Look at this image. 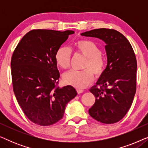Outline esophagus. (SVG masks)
<instances>
[{
    "mask_svg": "<svg viewBox=\"0 0 148 148\" xmlns=\"http://www.w3.org/2000/svg\"><path fill=\"white\" fill-rule=\"evenodd\" d=\"M83 92H84V90H82V89L77 88V94H81Z\"/></svg>",
    "mask_w": 148,
    "mask_h": 148,
    "instance_id": "1",
    "label": "esophagus"
}]
</instances>
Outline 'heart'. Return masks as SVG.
I'll use <instances>...</instances> for the list:
<instances>
[{
  "label": "heart",
  "mask_w": 148,
  "mask_h": 148,
  "mask_svg": "<svg viewBox=\"0 0 148 148\" xmlns=\"http://www.w3.org/2000/svg\"><path fill=\"white\" fill-rule=\"evenodd\" d=\"M75 51L86 58L82 71H70L64 74L63 79L66 84L84 88L94 79V73L96 77L104 73L106 65V60L101 54V50L94 42L90 40H80L74 44ZM71 51L65 46L58 48L55 53V60L58 66L63 69L70 66Z\"/></svg>",
  "instance_id": "heart-1"
}]
</instances>
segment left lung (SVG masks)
<instances>
[{"label":"left lung","mask_w":148,"mask_h":148,"mask_svg":"<svg viewBox=\"0 0 148 148\" xmlns=\"http://www.w3.org/2000/svg\"><path fill=\"white\" fill-rule=\"evenodd\" d=\"M105 42L107 66L90 88L96 98L89 114L95 120L112 124L121 120L130 108L136 92L137 60L129 40L113 29L100 28L82 34Z\"/></svg>","instance_id":"left-lung-1"}]
</instances>
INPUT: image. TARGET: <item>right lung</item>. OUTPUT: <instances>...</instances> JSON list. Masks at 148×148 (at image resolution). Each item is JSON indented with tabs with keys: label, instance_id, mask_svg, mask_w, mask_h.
Segmentation results:
<instances>
[{
	"label": "right lung",
	"instance_id": "add662e5",
	"mask_svg": "<svg viewBox=\"0 0 148 148\" xmlns=\"http://www.w3.org/2000/svg\"><path fill=\"white\" fill-rule=\"evenodd\" d=\"M73 31L33 29L23 36L11 57L14 94L32 122L52 125L63 117L67 103L77 96L71 86L60 88L55 60L58 48Z\"/></svg>",
	"mask_w": 148,
	"mask_h": 148
}]
</instances>
